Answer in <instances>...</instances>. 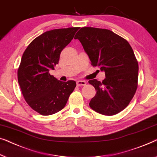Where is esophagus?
<instances>
[{
	"label": "esophagus",
	"mask_w": 157,
	"mask_h": 157,
	"mask_svg": "<svg viewBox=\"0 0 157 157\" xmlns=\"http://www.w3.org/2000/svg\"><path fill=\"white\" fill-rule=\"evenodd\" d=\"M86 84H87V82L84 80L77 81V85L78 86H85V85H86Z\"/></svg>",
	"instance_id": "obj_1"
}]
</instances>
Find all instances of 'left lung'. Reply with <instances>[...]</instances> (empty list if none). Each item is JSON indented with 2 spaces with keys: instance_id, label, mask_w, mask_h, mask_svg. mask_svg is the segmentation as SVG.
<instances>
[{
  "instance_id": "8db88e82",
  "label": "left lung",
  "mask_w": 157,
  "mask_h": 157,
  "mask_svg": "<svg viewBox=\"0 0 157 157\" xmlns=\"http://www.w3.org/2000/svg\"><path fill=\"white\" fill-rule=\"evenodd\" d=\"M75 39L81 43L91 65L105 72L102 82L89 81L96 90L90 107L108 116L122 111L138 85V62L129 43L111 30L92 27L80 28Z\"/></svg>"
}]
</instances>
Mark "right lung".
<instances>
[{
	"instance_id": "1",
	"label": "right lung",
	"mask_w": 157,
	"mask_h": 157,
	"mask_svg": "<svg viewBox=\"0 0 157 157\" xmlns=\"http://www.w3.org/2000/svg\"><path fill=\"white\" fill-rule=\"evenodd\" d=\"M78 27L46 31L29 44L22 56L17 80L28 105L42 115L63 109L76 87L73 80L62 82L50 75L59 56L69 44Z\"/></svg>"
}]
</instances>
